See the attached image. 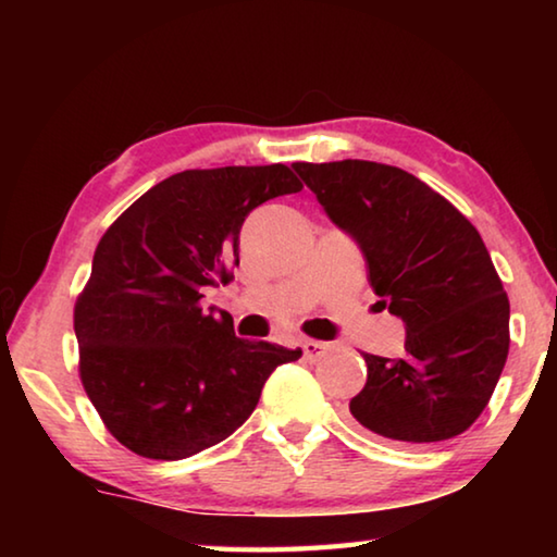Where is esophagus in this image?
Wrapping results in <instances>:
<instances>
[{
	"mask_svg": "<svg viewBox=\"0 0 557 557\" xmlns=\"http://www.w3.org/2000/svg\"><path fill=\"white\" fill-rule=\"evenodd\" d=\"M301 348H305V358L307 361H322V358L326 356V351H329V344H324V342H314V338H307L305 344H301Z\"/></svg>",
	"mask_w": 557,
	"mask_h": 557,
	"instance_id": "esophagus-1",
	"label": "esophagus"
}]
</instances>
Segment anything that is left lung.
Masks as SVG:
<instances>
[{
    "mask_svg": "<svg viewBox=\"0 0 557 557\" xmlns=\"http://www.w3.org/2000/svg\"><path fill=\"white\" fill-rule=\"evenodd\" d=\"M292 169L369 270L379 305L405 326V354H363L354 418L385 440L457 437L486 408L508 356V297L482 235L405 169L342 159Z\"/></svg>",
    "mask_w": 557,
    "mask_h": 557,
    "instance_id": "1",
    "label": "left lung"
}]
</instances>
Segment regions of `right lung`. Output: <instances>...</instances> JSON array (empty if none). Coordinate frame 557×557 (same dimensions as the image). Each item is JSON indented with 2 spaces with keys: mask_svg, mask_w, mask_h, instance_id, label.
Listing matches in <instances>:
<instances>
[{
  "mask_svg": "<svg viewBox=\"0 0 557 557\" xmlns=\"http://www.w3.org/2000/svg\"><path fill=\"white\" fill-rule=\"evenodd\" d=\"M285 164L178 172L149 188L102 235L75 301L81 379L102 422L149 459H186L233 435L285 348L233 332L203 309L231 280L240 228L260 203L297 194Z\"/></svg>",
  "mask_w": 557,
  "mask_h": 557,
  "instance_id": "add662e5",
  "label": "right lung"
}]
</instances>
